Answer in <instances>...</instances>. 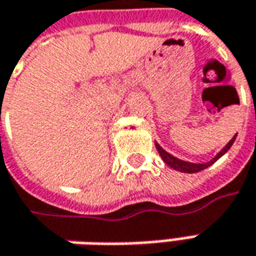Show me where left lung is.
Returning <instances> with one entry per match:
<instances>
[{
	"mask_svg": "<svg viewBox=\"0 0 256 256\" xmlns=\"http://www.w3.org/2000/svg\"><path fill=\"white\" fill-rule=\"evenodd\" d=\"M236 138V134L231 138V140L228 142L227 145L224 146V148L221 149L220 152L217 154V155L214 156L212 159H210L208 162H204V164H192V162H188V160H182L179 158H176V156L170 155L169 152H166L158 142H155V146L158 149V152H159V155L162 158V160H164V164H168V166H170L172 169L174 170H178V172H182V173H197V172H202L204 169H207L208 166H212V164H216L218 159H220L221 156L226 155L230 148L232 146V144H234V140Z\"/></svg>",
	"mask_w": 256,
	"mask_h": 256,
	"instance_id": "obj_1",
	"label": "left lung"
}]
</instances>
